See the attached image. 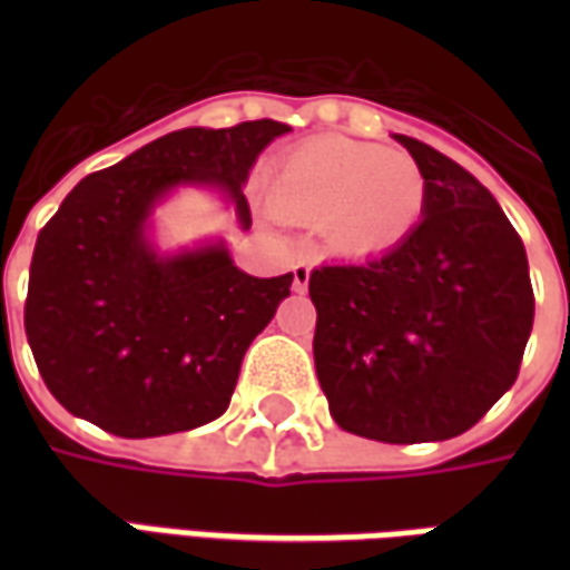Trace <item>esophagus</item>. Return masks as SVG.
Masks as SVG:
<instances>
[{"mask_svg":"<svg viewBox=\"0 0 570 570\" xmlns=\"http://www.w3.org/2000/svg\"><path fill=\"white\" fill-rule=\"evenodd\" d=\"M308 281L311 268L305 262H296V265H293V289H296V293H305V289H308Z\"/></svg>","mask_w":570,"mask_h":570,"instance_id":"1","label":"esophagus"}]
</instances>
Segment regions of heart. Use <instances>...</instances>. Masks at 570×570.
I'll use <instances>...</instances> for the list:
<instances>
[{
	"label": "heart",
	"mask_w": 570,
	"mask_h": 570,
	"mask_svg": "<svg viewBox=\"0 0 570 570\" xmlns=\"http://www.w3.org/2000/svg\"><path fill=\"white\" fill-rule=\"evenodd\" d=\"M274 210L321 223L323 244L370 259L400 247L424 216L428 179L406 151L326 137L302 142L272 179Z\"/></svg>",
	"instance_id": "obj_1"
}]
</instances>
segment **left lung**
Segmentation results:
<instances>
[{"mask_svg": "<svg viewBox=\"0 0 570 570\" xmlns=\"http://www.w3.org/2000/svg\"><path fill=\"white\" fill-rule=\"evenodd\" d=\"M428 179L415 232L375 259L321 265L314 366L335 424L366 440L440 442L513 387L534 293L501 204L461 164L394 134Z\"/></svg>", "mask_w": 570, "mask_h": 570, "instance_id": "obj_1", "label": "left lung"}]
</instances>
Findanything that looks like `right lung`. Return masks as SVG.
Instances as JSON below:
<instances>
[{
  "instance_id": "1",
  "label": "right lung",
  "mask_w": 570,
  "mask_h": 570,
  "mask_svg": "<svg viewBox=\"0 0 570 570\" xmlns=\"http://www.w3.org/2000/svg\"><path fill=\"white\" fill-rule=\"evenodd\" d=\"M289 125L186 128L81 179L36 240L23 326L60 406L125 440L219 419L249 342L289 296L293 274L240 272L223 240L164 256L149 237L155 204L179 186L244 198L259 151Z\"/></svg>"
}]
</instances>
